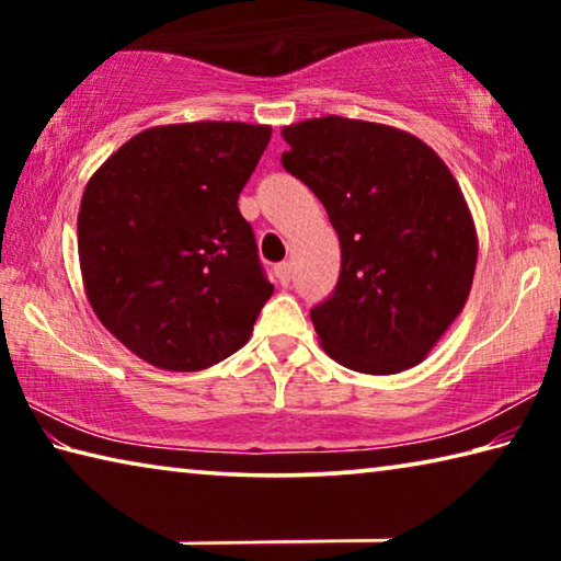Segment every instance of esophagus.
I'll list each match as a JSON object with an SVG mask.
<instances>
[{"instance_id":"34e87169","label":"esophagus","mask_w":561,"mask_h":561,"mask_svg":"<svg viewBox=\"0 0 561 561\" xmlns=\"http://www.w3.org/2000/svg\"><path fill=\"white\" fill-rule=\"evenodd\" d=\"M274 274H277V279L287 287V284L291 282V264L289 262H279L277 267H274Z\"/></svg>"}]
</instances>
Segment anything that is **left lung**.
Masks as SVG:
<instances>
[{
    "label": "left lung",
    "mask_w": 561,
    "mask_h": 561,
    "mask_svg": "<svg viewBox=\"0 0 561 561\" xmlns=\"http://www.w3.org/2000/svg\"><path fill=\"white\" fill-rule=\"evenodd\" d=\"M287 173L327 207L341 244L336 289L309 311L351 371L388 376L428 356L472 287L478 232L431 146L381 123L324 116L282 130Z\"/></svg>",
    "instance_id": "left-lung-1"
}]
</instances>
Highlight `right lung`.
<instances>
[{"instance_id": "add662e5", "label": "right lung", "mask_w": 561, "mask_h": 561, "mask_svg": "<svg viewBox=\"0 0 561 561\" xmlns=\"http://www.w3.org/2000/svg\"><path fill=\"white\" fill-rule=\"evenodd\" d=\"M270 126L197 121L148 128L89 180L79 262L93 311L133 354L203 371L247 344L274 287L237 197Z\"/></svg>"}]
</instances>
